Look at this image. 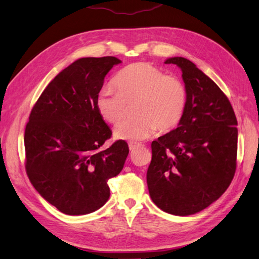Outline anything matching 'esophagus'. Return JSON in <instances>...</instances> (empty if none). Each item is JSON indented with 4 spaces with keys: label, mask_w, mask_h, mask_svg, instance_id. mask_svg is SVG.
I'll return each instance as SVG.
<instances>
[{
    "label": "esophagus",
    "mask_w": 259,
    "mask_h": 259,
    "mask_svg": "<svg viewBox=\"0 0 259 259\" xmlns=\"http://www.w3.org/2000/svg\"><path fill=\"white\" fill-rule=\"evenodd\" d=\"M140 146H141V145H139V144H138V145H136V144H130V145H128L131 151H134L136 148H138V147H140Z\"/></svg>",
    "instance_id": "esophagus-1"
}]
</instances>
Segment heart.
Instances as JSON below:
<instances>
[{"label":"heart","instance_id":"1","mask_svg":"<svg viewBox=\"0 0 259 259\" xmlns=\"http://www.w3.org/2000/svg\"><path fill=\"white\" fill-rule=\"evenodd\" d=\"M114 83L117 91L103 88L98 93L96 109L104 121L117 124L124 116L126 104L134 102L136 117L117 125L114 136L118 140L138 142L157 130L171 131L184 115L187 103L184 83L153 65H128L118 73Z\"/></svg>","mask_w":259,"mask_h":259}]
</instances>
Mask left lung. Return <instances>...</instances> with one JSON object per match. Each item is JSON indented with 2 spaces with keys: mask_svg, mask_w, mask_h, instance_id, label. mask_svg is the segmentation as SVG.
<instances>
[{
  "mask_svg": "<svg viewBox=\"0 0 259 259\" xmlns=\"http://www.w3.org/2000/svg\"><path fill=\"white\" fill-rule=\"evenodd\" d=\"M165 64L182 71L187 103L179 125L151 143L146 180L149 195L163 211L191 215L229 187L236 169L237 120L218 84L184 57Z\"/></svg>",
  "mask_w": 259,
  "mask_h": 259,
  "instance_id": "1",
  "label": "left lung"
}]
</instances>
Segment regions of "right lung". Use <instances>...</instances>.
I'll list each match as a JSON object with an SVG mask.
<instances>
[{
    "instance_id": "obj_1",
    "label": "right lung",
    "mask_w": 259,
    "mask_h": 259,
    "mask_svg": "<svg viewBox=\"0 0 259 259\" xmlns=\"http://www.w3.org/2000/svg\"><path fill=\"white\" fill-rule=\"evenodd\" d=\"M121 63L114 56L83 57L44 90L25 130L27 176L44 199L68 215H83L110 197L108 181L122 170L128 145L100 149L112 131L96 109L105 75Z\"/></svg>"
}]
</instances>
